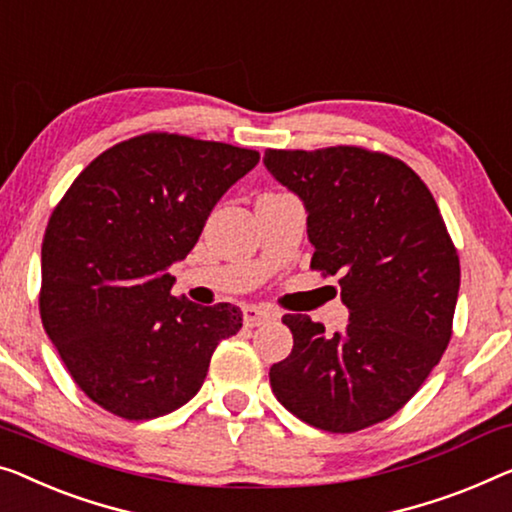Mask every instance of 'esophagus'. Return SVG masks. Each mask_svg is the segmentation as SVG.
Listing matches in <instances>:
<instances>
[{"label":"esophagus","mask_w":512,"mask_h":512,"mask_svg":"<svg viewBox=\"0 0 512 512\" xmlns=\"http://www.w3.org/2000/svg\"><path fill=\"white\" fill-rule=\"evenodd\" d=\"M273 317L276 315H273L271 310L257 308V305H246V308H243V322H246V326H250V329H253V326L269 322V319H273Z\"/></svg>","instance_id":"obj_1"}]
</instances>
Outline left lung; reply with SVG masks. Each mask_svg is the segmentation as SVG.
I'll return each instance as SVG.
<instances>
[{"instance_id": "8db88e82", "label": "left lung", "mask_w": 512, "mask_h": 512, "mask_svg": "<svg viewBox=\"0 0 512 512\" xmlns=\"http://www.w3.org/2000/svg\"><path fill=\"white\" fill-rule=\"evenodd\" d=\"M264 165L303 202L310 266L340 278L349 310L333 335L308 315L282 317L294 347L273 363V393L326 432L386 421L451 340L460 259L437 202L402 160L361 147L266 149Z\"/></svg>"}]
</instances>
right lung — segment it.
<instances>
[{"label": "right lung", "instance_id": "obj_1", "mask_svg": "<svg viewBox=\"0 0 512 512\" xmlns=\"http://www.w3.org/2000/svg\"><path fill=\"white\" fill-rule=\"evenodd\" d=\"M259 163L253 149L147 133L114 144L52 211L41 248V319L82 391L128 421L200 391L218 342L241 329L232 303L172 296L211 209Z\"/></svg>", "mask_w": 512, "mask_h": 512}]
</instances>
